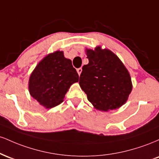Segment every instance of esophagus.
I'll use <instances>...</instances> for the list:
<instances>
[{
  "mask_svg": "<svg viewBox=\"0 0 159 159\" xmlns=\"http://www.w3.org/2000/svg\"><path fill=\"white\" fill-rule=\"evenodd\" d=\"M77 72H78V74L80 75H81V72H82V69L81 68L77 69Z\"/></svg>",
  "mask_w": 159,
  "mask_h": 159,
  "instance_id": "obj_1",
  "label": "esophagus"
}]
</instances>
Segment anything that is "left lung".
Masks as SVG:
<instances>
[{
	"mask_svg": "<svg viewBox=\"0 0 159 159\" xmlns=\"http://www.w3.org/2000/svg\"><path fill=\"white\" fill-rule=\"evenodd\" d=\"M89 63L82 67L79 84L98 110L119 108L132 89L129 72L118 57L107 49L87 50Z\"/></svg>",
	"mask_w": 159,
	"mask_h": 159,
	"instance_id": "left-lung-1",
	"label": "left lung"
}]
</instances>
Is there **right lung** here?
<instances>
[{
	"instance_id": "1",
	"label": "right lung",
	"mask_w": 159,
	"mask_h": 159,
	"mask_svg": "<svg viewBox=\"0 0 159 159\" xmlns=\"http://www.w3.org/2000/svg\"><path fill=\"white\" fill-rule=\"evenodd\" d=\"M78 78L72 61L58 51L36 66L29 80V91L40 105L52 108L63 102L66 93Z\"/></svg>"
}]
</instances>
